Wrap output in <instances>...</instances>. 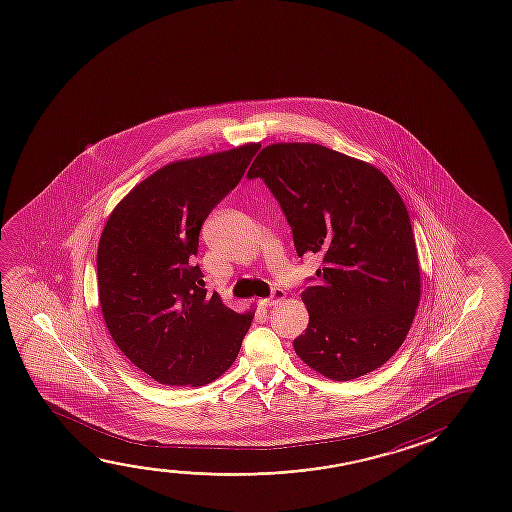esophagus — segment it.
<instances>
[{"instance_id": "esophagus-1", "label": "esophagus", "mask_w": 512, "mask_h": 512, "mask_svg": "<svg viewBox=\"0 0 512 512\" xmlns=\"http://www.w3.org/2000/svg\"><path fill=\"white\" fill-rule=\"evenodd\" d=\"M285 298L284 289H273L271 292V298L262 299L260 301V307H271V305H278L282 299Z\"/></svg>"}]
</instances>
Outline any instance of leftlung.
Segmentation results:
<instances>
[{
  "instance_id": "obj_1",
  "label": "left lung",
  "mask_w": 512,
  "mask_h": 512,
  "mask_svg": "<svg viewBox=\"0 0 512 512\" xmlns=\"http://www.w3.org/2000/svg\"><path fill=\"white\" fill-rule=\"evenodd\" d=\"M246 177L278 200L298 257L323 259L301 292L310 321L296 354L335 381L379 369L420 301L417 246L397 189L378 168L317 143L269 145Z\"/></svg>"
}]
</instances>
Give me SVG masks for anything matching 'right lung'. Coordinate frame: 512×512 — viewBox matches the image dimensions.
Wrapping results in <instances>:
<instances>
[{
    "label": "right lung",
    "instance_id": "add662e5",
    "mask_svg": "<svg viewBox=\"0 0 512 512\" xmlns=\"http://www.w3.org/2000/svg\"><path fill=\"white\" fill-rule=\"evenodd\" d=\"M259 143L166 165L111 213L97 250L104 321L118 349L166 386L211 383L234 363L253 314L204 289L198 236Z\"/></svg>",
    "mask_w": 512,
    "mask_h": 512
}]
</instances>
